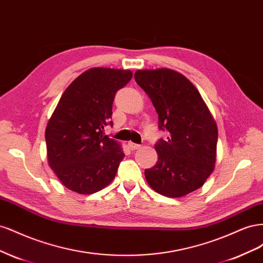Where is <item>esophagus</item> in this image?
<instances>
[{"label": "esophagus", "instance_id": "1", "mask_svg": "<svg viewBox=\"0 0 263 263\" xmlns=\"http://www.w3.org/2000/svg\"><path fill=\"white\" fill-rule=\"evenodd\" d=\"M128 148L130 149V150H136V149H139L140 148V145H138V144H135V142H132V141H129L128 142Z\"/></svg>", "mask_w": 263, "mask_h": 263}]
</instances>
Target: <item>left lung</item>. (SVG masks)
Listing matches in <instances>:
<instances>
[{
    "label": "left lung",
    "mask_w": 263,
    "mask_h": 263,
    "mask_svg": "<svg viewBox=\"0 0 263 263\" xmlns=\"http://www.w3.org/2000/svg\"><path fill=\"white\" fill-rule=\"evenodd\" d=\"M135 81L158 113V127L168 133L156 144L158 161L145 170L156 192L181 197L200 189L214 170L218 132L200 92L170 69L138 70Z\"/></svg>",
    "instance_id": "left-lung-1"
}]
</instances>
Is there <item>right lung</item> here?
Segmentation results:
<instances>
[{
	"label": "right lung",
	"instance_id": "1",
	"mask_svg": "<svg viewBox=\"0 0 263 263\" xmlns=\"http://www.w3.org/2000/svg\"><path fill=\"white\" fill-rule=\"evenodd\" d=\"M132 77L127 70L92 68L63 92L45 138L50 168L67 189L92 194L114 180L125 154L104 127L113 126L115 94Z\"/></svg>",
	"mask_w": 263,
	"mask_h": 263
}]
</instances>
